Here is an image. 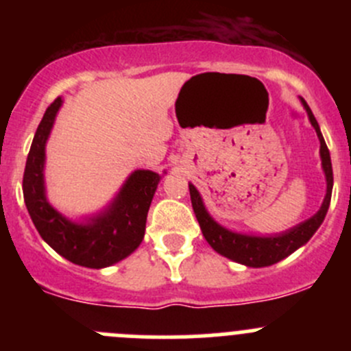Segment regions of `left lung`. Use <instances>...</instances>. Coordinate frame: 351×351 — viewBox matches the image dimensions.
<instances>
[{
	"label": "left lung",
	"instance_id": "1",
	"mask_svg": "<svg viewBox=\"0 0 351 351\" xmlns=\"http://www.w3.org/2000/svg\"><path fill=\"white\" fill-rule=\"evenodd\" d=\"M304 107L307 110V115H309L311 123L316 129L317 137H319L321 143V159H323V168L326 173V182H328V190L326 197H324L323 205L317 210L316 215H313L311 219H307L302 224L295 226L290 231L284 232V234L278 236H270V238H258V236H246V234H238V232H231L228 229H224L222 226H219L210 215L205 210L204 204H202V198L198 195L197 189L193 185L190 186V198H192V207L195 212V217L200 224L202 234L207 239V243L214 247L217 253H221L222 256L229 258V260H234L238 263L246 265V267H270V265L277 263V261L284 260V258L292 254L297 247H300L302 244H306L313 238L314 232L317 231L321 224H323L324 217H326V212L329 208V202H331V192H332V168H331V158H329V151L326 143L323 139V134H321L319 125H317V120L314 119L313 112H311L309 105L302 100Z\"/></svg>",
	"mask_w": 351,
	"mask_h": 351
}]
</instances>
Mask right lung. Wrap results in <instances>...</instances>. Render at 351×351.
Segmentation results:
<instances>
[{
	"label": "right lung",
	"instance_id": "right-lung-1",
	"mask_svg": "<svg viewBox=\"0 0 351 351\" xmlns=\"http://www.w3.org/2000/svg\"><path fill=\"white\" fill-rule=\"evenodd\" d=\"M62 105L56 98L35 132L23 173V198L32 222L45 243L61 256L88 268H104L129 256L144 238L147 210L159 183L158 173L137 169L127 180L108 210L88 224H74L49 205L44 193L45 143L56 113Z\"/></svg>",
	"mask_w": 351,
	"mask_h": 351
}]
</instances>
